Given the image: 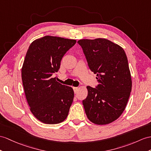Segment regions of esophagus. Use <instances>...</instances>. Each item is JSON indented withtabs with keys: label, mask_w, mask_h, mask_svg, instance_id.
<instances>
[{
	"label": "esophagus",
	"mask_w": 151,
	"mask_h": 151,
	"mask_svg": "<svg viewBox=\"0 0 151 151\" xmlns=\"http://www.w3.org/2000/svg\"><path fill=\"white\" fill-rule=\"evenodd\" d=\"M73 91H74V93H76L77 92H78V91L79 90V88L78 87H73Z\"/></svg>",
	"instance_id": "esophagus-1"
}]
</instances>
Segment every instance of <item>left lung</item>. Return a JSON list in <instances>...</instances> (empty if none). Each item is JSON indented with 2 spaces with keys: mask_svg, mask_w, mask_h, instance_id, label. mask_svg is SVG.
I'll list each match as a JSON object with an SVG mask.
<instances>
[{
  "mask_svg": "<svg viewBox=\"0 0 151 151\" xmlns=\"http://www.w3.org/2000/svg\"><path fill=\"white\" fill-rule=\"evenodd\" d=\"M81 46L89 68L97 74V86H88L83 104L88 119L93 124L111 123L122 115L132 88L131 72L124 50L105 38L83 39Z\"/></svg>",
  "mask_w": 151,
  "mask_h": 151,
  "instance_id": "left-lung-1",
  "label": "left lung"
}]
</instances>
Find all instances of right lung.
Masks as SVG:
<instances>
[{"label": "right lung", "mask_w": 151, "mask_h": 151, "mask_svg": "<svg viewBox=\"0 0 151 151\" xmlns=\"http://www.w3.org/2000/svg\"><path fill=\"white\" fill-rule=\"evenodd\" d=\"M76 40L45 36L33 41L22 68V79L30 110L47 124H56L68 116L74 92L52 78L60 68L62 58Z\"/></svg>", "instance_id": "1"}]
</instances>
